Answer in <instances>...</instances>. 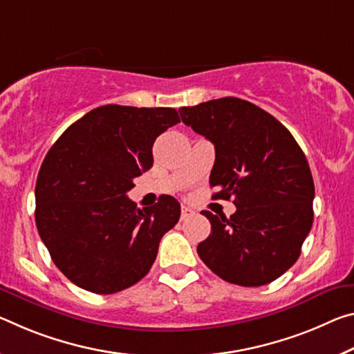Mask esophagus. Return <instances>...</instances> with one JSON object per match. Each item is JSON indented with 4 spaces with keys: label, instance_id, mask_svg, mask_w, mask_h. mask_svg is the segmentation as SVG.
<instances>
[{
    "label": "esophagus",
    "instance_id": "esophagus-1",
    "mask_svg": "<svg viewBox=\"0 0 354 354\" xmlns=\"http://www.w3.org/2000/svg\"><path fill=\"white\" fill-rule=\"evenodd\" d=\"M195 214L194 209H190L189 206H183L181 207V221H187L189 217H192Z\"/></svg>",
    "mask_w": 354,
    "mask_h": 354
}]
</instances>
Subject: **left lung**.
<instances>
[{"mask_svg": "<svg viewBox=\"0 0 354 354\" xmlns=\"http://www.w3.org/2000/svg\"><path fill=\"white\" fill-rule=\"evenodd\" d=\"M179 113L214 145V197L236 206L230 218L203 211L211 234L200 258L230 283L272 282L295 265L312 228L315 186L304 153L282 122L248 100L214 99Z\"/></svg>", "mask_w": 354, "mask_h": 354, "instance_id": "8db88e82", "label": "left lung"}]
</instances>
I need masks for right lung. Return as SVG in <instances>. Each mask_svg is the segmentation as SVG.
<instances>
[{"mask_svg":"<svg viewBox=\"0 0 354 354\" xmlns=\"http://www.w3.org/2000/svg\"><path fill=\"white\" fill-rule=\"evenodd\" d=\"M181 121L175 109L102 105L66 129L36 181V227L61 272L97 295L147 276L181 206L162 195L140 209L127 192L153 167V145Z\"/></svg>","mask_w":354,"mask_h":354,"instance_id":"add662e5","label":"right lung"}]
</instances>
